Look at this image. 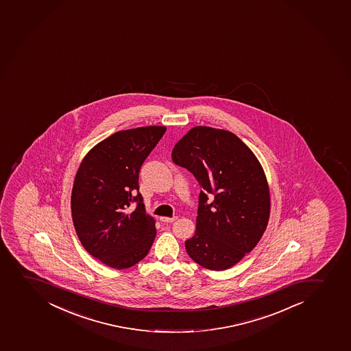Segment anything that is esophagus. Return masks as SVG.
<instances>
[{
  "label": "esophagus",
  "mask_w": 351,
  "mask_h": 351,
  "mask_svg": "<svg viewBox=\"0 0 351 351\" xmlns=\"http://www.w3.org/2000/svg\"><path fill=\"white\" fill-rule=\"evenodd\" d=\"M178 220V217H160V221H162V222H165V223H170V222H173V221Z\"/></svg>",
  "instance_id": "1"
}]
</instances>
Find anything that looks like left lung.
<instances>
[{"mask_svg": "<svg viewBox=\"0 0 351 351\" xmlns=\"http://www.w3.org/2000/svg\"><path fill=\"white\" fill-rule=\"evenodd\" d=\"M171 159L202 189L186 252L210 271L232 267L256 247L269 220V186L259 160L230 131L200 125L176 143ZM208 194L215 197L210 206Z\"/></svg>", "mask_w": 351, "mask_h": 351, "instance_id": "left-lung-1", "label": "left lung"}]
</instances>
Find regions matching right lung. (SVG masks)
<instances>
[{"mask_svg":"<svg viewBox=\"0 0 351 351\" xmlns=\"http://www.w3.org/2000/svg\"><path fill=\"white\" fill-rule=\"evenodd\" d=\"M149 125L119 131L90 148L77 170L71 215L84 249L115 269L144 259L156 239V220L145 212L139 170L166 132ZM138 207L131 211V202Z\"/></svg>","mask_w":351,"mask_h":351,"instance_id":"add662e5","label":"right lung"}]
</instances>
